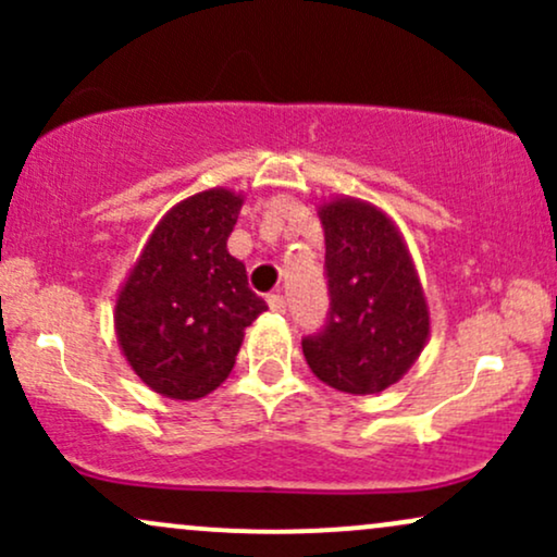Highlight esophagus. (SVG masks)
I'll use <instances>...</instances> for the list:
<instances>
[{"mask_svg":"<svg viewBox=\"0 0 557 557\" xmlns=\"http://www.w3.org/2000/svg\"><path fill=\"white\" fill-rule=\"evenodd\" d=\"M267 304H270V309L277 311V314H283V311L287 309V300L283 293H270V296H267Z\"/></svg>","mask_w":557,"mask_h":557,"instance_id":"1","label":"esophagus"}]
</instances>
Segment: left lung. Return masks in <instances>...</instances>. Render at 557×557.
<instances>
[{"mask_svg": "<svg viewBox=\"0 0 557 557\" xmlns=\"http://www.w3.org/2000/svg\"><path fill=\"white\" fill-rule=\"evenodd\" d=\"M330 311L306 335V363L330 387L372 395L411 369L430 335L426 300L398 230L363 201L322 207Z\"/></svg>", "mask_w": 557, "mask_h": 557, "instance_id": "obj_1", "label": "left lung"}]
</instances>
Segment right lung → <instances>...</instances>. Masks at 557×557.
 I'll return each mask as SVG.
<instances>
[{
  "label": "right lung",
  "instance_id": "right-lung-1",
  "mask_svg": "<svg viewBox=\"0 0 557 557\" xmlns=\"http://www.w3.org/2000/svg\"><path fill=\"white\" fill-rule=\"evenodd\" d=\"M240 196L203 190L159 222L117 298L127 363L157 393L196 400L233 372L243 330L267 311L227 253Z\"/></svg>",
  "mask_w": 557,
  "mask_h": 557
}]
</instances>
